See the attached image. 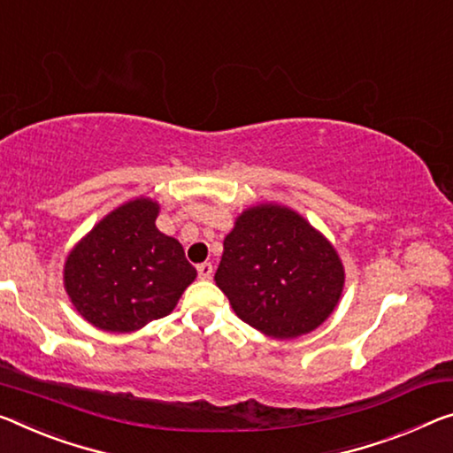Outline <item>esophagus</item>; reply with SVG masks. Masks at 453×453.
I'll use <instances>...</instances> for the list:
<instances>
[{
    "label": "esophagus",
    "mask_w": 453,
    "mask_h": 453,
    "mask_svg": "<svg viewBox=\"0 0 453 453\" xmlns=\"http://www.w3.org/2000/svg\"><path fill=\"white\" fill-rule=\"evenodd\" d=\"M198 269V277L200 280H211L214 269H212V263H200V265L196 267Z\"/></svg>",
    "instance_id": "esophagus-1"
}]
</instances>
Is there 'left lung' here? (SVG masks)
<instances>
[{
    "label": "left lung",
    "mask_w": 453,
    "mask_h": 453,
    "mask_svg": "<svg viewBox=\"0 0 453 453\" xmlns=\"http://www.w3.org/2000/svg\"><path fill=\"white\" fill-rule=\"evenodd\" d=\"M214 281L242 322L267 336L296 338L336 308L344 267L303 217L261 204L242 212L226 234Z\"/></svg>",
    "instance_id": "left-lung-1"
}]
</instances>
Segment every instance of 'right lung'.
<instances>
[{
	"instance_id": "add662e5",
	"label": "right lung",
	"mask_w": 453,
	"mask_h": 453,
	"mask_svg": "<svg viewBox=\"0 0 453 453\" xmlns=\"http://www.w3.org/2000/svg\"><path fill=\"white\" fill-rule=\"evenodd\" d=\"M157 204L137 198L107 214L65 265L79 314L107 332H134L168 316L196 269L176 239L156 226Z\"/></svg>"
}]
</instances>
